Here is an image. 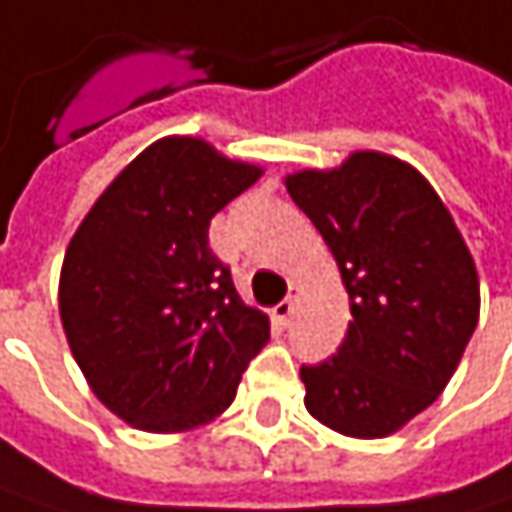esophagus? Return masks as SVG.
<instances>
[{
	"label": "esophagus",
	"instance_id": "1",
	"mask_svg": "<svg viewBox=\"0 0 512 512\" xmlns=\"http://www.w3.org/2000/svg\"><path fill=\"white\" fill-rule=\"evenodd\" d=\"M290 316H293V293H290V299H284L281 304H275L272 307V319L278 322V325H290Z\"/></svg>",
	"mask_w": 512,
	"mask_h": 512
}]
</instances>
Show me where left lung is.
Segmentation results:
<instances>
[{
  "label": "left lung",
  "instance_id": "1",
  "mask_svg": "<svg viewBox=\"0 0 512 512\" xmlns=\"http://www.w3.org/2000/svg\"><path fill=\"white\" fill-rule=\"evenodd\" d=\"M287 193L351 304L337 354L302 366L304 407L337 434L390 437L437 401L466 351L481 310L475 260L434 187L390 155L287 175Z\"/></svg>",
  "mask_w": 512,
  "mask_h": 512
}]
</instances>
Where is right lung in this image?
<instances>
[{"mask_svg":"<svg viewBox=\"0 0 512 512\" xmlns=\"http://www.w3.org/2000/svg\"><path fill=\"white\" fill-rule=\"evenodd\" d=\"M260 166L199 137H166L128 163L67 246L58 307L96 398L140 431L205 425L237 395L269 319L210 252V219Z\"/></svg>","mask_w":512,"mask_h":512,"instance_id":"1","label":"right lung"}]
</instances>
